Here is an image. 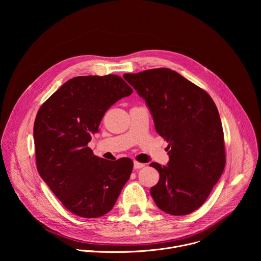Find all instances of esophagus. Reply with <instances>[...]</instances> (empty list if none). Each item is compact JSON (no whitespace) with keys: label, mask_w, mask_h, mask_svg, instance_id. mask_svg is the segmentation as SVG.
Segmentation results:
<instances>
[{"label":"esophagus","mask_w":261,"mask_h":261,"mask_svg":"<svg viewBox=\"0 0 261 261\" xmlns=\"http://www.w3.org/2000/svg\"><path fill=\"white\" fill-rule=\"evenodd\" d=\"M144 166L143 163H140V162H137V161H134V168L135 169H140Z\"/></svg>","instance_id":"esophagus-1"}]
</instances>
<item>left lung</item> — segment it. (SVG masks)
Segmentation results:
<instances>
[{
    "instance_id": "1",
    "label": "left lung",
    "mask_w": 261,
    "mask_h": 261,
    "mask_svg": "<svg viewBox=\"0 0 261 261\" xmlns=\"http://www.w3.org/2000/svg\"><path fill=\"white\" fill-rule=\"evenodd\" d=\"M124 79L144 99L158 134L167 142L169 162H153L160 173L151 195L172 216L188 215L207 199L225 167L224 134L219 111L202 89L168 68Z\"/></svg>"
}]
</instances>
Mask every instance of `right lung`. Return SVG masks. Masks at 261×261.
Returning <instances> with one entry per match:
<instances>
[{
  "mask_svg": "<svg viewBox=\"0 0 261 261\" xmlns=\"http://www.w3.org/2000/svg\"><path fill=\"white\" fill-rule=\"evenodd\" d=\"M133 90L115 74L76 76L39 108L34 123L37 170L64 206L84 218L114 207L133 161H109L88 146L106 110Z\"/></svg>",
  "mask_w": 261,
  "mask_h": 261,
  "instance_id": "right-lung-1",
  "label": "right lung"
}]
</instances>
